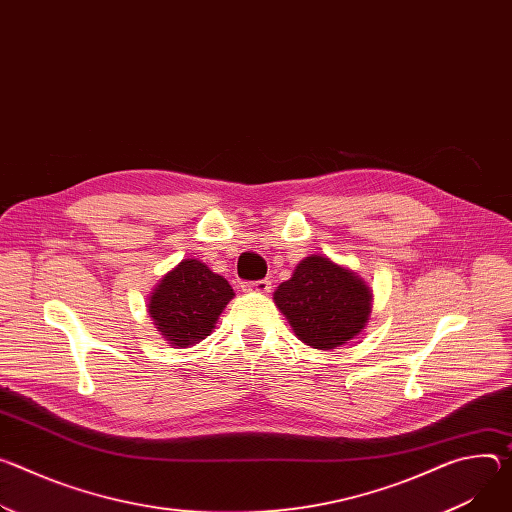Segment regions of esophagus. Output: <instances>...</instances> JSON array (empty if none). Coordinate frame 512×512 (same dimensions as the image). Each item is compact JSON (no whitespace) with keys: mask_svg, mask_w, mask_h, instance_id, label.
<instances>
[{"mask_svg":"<svg viewBox=\"0 0 512 512\" xmlns=\"http://www.w3.org/2000/svg\"><path fill=\"white\" fill-rule=\"evenodd\" d=\"M245 292H257V294H267L271 292V282L269 280H259V282H247L243 284Z\"/></svg>","mask_w":512,"mask_h":512,"instance_id":"esophagus-1","label":"esophagus"}]
</instances>
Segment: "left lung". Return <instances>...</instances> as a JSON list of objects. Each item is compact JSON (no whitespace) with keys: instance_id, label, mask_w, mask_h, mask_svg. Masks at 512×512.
Returning <instances> with one entry per match:
<instances>
[{"instance_id":"left-lung-1","label":"left lung","mask_w":512,"mask_h":512,"mask_svg":"<svg viewBox=\"0 0 512 512\" xmlns=\"http://www.w3.org/2000/svg\"><path fill=\"white\" fill-rule=\"evenodd\" d=\"M296 337L331 351L357 337L369 320L371 290L361 277L322 255L302 259L273 294Z\"/></svg>"}]
</instances>
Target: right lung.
Segmentation results:
<instances>
[{
    "instance_id": "add662e5",
    "label": "right lung",
    "mask_w": 512,
    "mask_h": 512,
    "mask_svg": "<svg viewBox=\"0 0 512 512\" xmlns=\"http://www.w3.org/2000/svg\"><path fill=\"white\" fill-rule=\"evenodd\" d=\"M230 284L198 259H183L149 298L155 329L177 349L206 339L220 312L232 300Z\"/></svg>"
}]
</instances>
